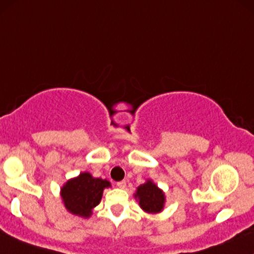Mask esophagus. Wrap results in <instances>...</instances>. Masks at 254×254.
<instances>
[{
	"label": "esophagus",
	"instance_id": "1",
	"mask_svg": "<svg viewBox=\"0 0 254 254\" xmlns=\"http://www.w3.org/2000/svg\"><path fill=\"white\" fill-rule=\"evenodd\" d=\"M117 186L119 188H125L127 187V181H125V180H123V181H119V182H117Z\"/></svg>",
	"mask_w": 254,
	"mask_h": 254
}]
</instances>
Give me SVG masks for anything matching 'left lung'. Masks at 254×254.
<instances>
[{"instance_id":"1","label":"left lung","mask_w":254,"mask_h":254,"mask_svg":"<svg viewBox=\"0 0 254 254\" xmlns=\"http://www.w3.org/2000/svg\"><path fill=\"white\" fill-rule=\"evenodd\" d=\"M135 197L138 200L140 208L146 213H151V214L160 213L166 202L164 193L151 180H148L137 188Z\"/></svg>"}]
</instances>
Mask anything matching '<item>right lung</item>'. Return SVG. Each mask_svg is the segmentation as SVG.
Instances as JSON below:
<instances>
[{
	"label": "right lung",
	"mask_w": 254,
	"mask_h": 254,
	"mask_svg": "<svg viewBox=\"0 0 254 254\" xmlns=\"http://www.w3.org/2000/svg\"><path fill=\"white\" fill-rule=\"evenodd\" d=\"M111 187L108 180L93 177L90 173H81L74 179L68 180L61 188V197L69 213L90 218L92 209L102 200L105 188Z\"/></svg>",
	"instance_id": "add662e5"
}]
</instances>
